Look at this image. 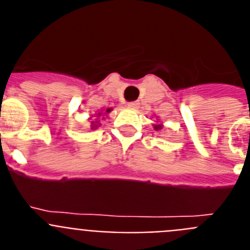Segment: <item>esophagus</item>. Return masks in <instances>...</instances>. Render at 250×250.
<instances>
[{"mask_svg":"<svg viewBox=\"0 0 250 250\" xmlns=\"http://www.w3.org/2000/svg\"><path fill=\"white\" fill-rule=\"evenodd\" d=\"M139 106H140V104H139L138 101H134V103L127 104V107H130V109H139Z\"/></svg>","mask_w":250,"mask_h":250,"instance_id":"obj_1","label":"esophagus"}]
</instances>
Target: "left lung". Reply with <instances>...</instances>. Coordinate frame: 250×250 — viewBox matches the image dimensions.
Masks as SVG:
<instances>
[{
    "label": "left lung",
    "instance_id": "left-lung-1",
    "mask_svg": "<svg viewBox=\"0 0 250 250\" xmlns=\"http://www.w3.org/2000/svg\"><path fill=\"white\" fill-rule=\"evenodd\" d=\"M154 129L158 131V130H161L163 129V124H156V125H154Z\"/></svg>",
    "mask_w": 250,
    "mask_h": 250
}]
</instances>
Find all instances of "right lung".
Returning a JSON list of instances; mask_svg holds the SVG:
<instances>
[{
    "mask_svg": "<svg viewBox=\"0 0 250 250\" xmlns=\"http://www.w3.org/2000/svg\"><path fill=\"white\" fill-rule=\"evenodd\" d=\"M111 111H112V109L111 107H109V109L96 112V115H95V118L96 119H92V116H90V120H91L90 121V127H91V130H96L101 125L100 120H99V119H100V116H105L106 114H109V112H111Z\"/></svg>",
    "mask_w": 250,
    "mask_h": 250,
    "instance_id": "obj_1",
    "label": "right lung"
}]
</instances>
